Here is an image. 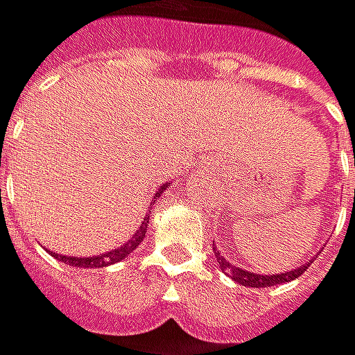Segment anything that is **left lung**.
Returning a JSON list of instances; mask_svg holds the SVG:
<instances>
[{"mask_svg": "<svg viewBox=\"0 0 355 355\" xmlns=\"http://www.w3.org/2000/svg\"><path fill=\"white\" fill-rule=\"evenodd\" d=\"M214 256H216V262L220 264L223 272H227L233 281H237L239 285L243 287H256V289H262V287H272V285H281V283H289L297 277H302L306 270H308V264H304L302 268L297 270H291V272H283V275H268V277H262V275H254V272H248V270H241L237 266H233L229 260H225V256L214 248Z\"/></svg>", "mask_w": 355, "mask_h": 355, "instance_id": "8db88e82", "label": "left lung"}]
</instances>
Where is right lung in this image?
I'll return each instance as SVG.
<instances>
[{
  "label": "right lung",
  "mask_w": 355,
  "mask_h": 355,
  "mask_svg": "<svg viewBox=\"0 0 355 355\" xmlns=\"http://www.w3.org/2000/svg\"><path fill=\"white\" fill-rule=\"evenodd\" d=\"M166 189V185L155 193V198L162 193ZM149 216H145V220H143V225L139 227V231L132 235V239L128 241V243H124L120 250H114V252H107V254H101V256H93V258H68V256H60V254H55V258L58 260H62V262H66V264H70V266H76V268H101V266H110V264H116V262H120V260H124L132 250H137V245L143 241V237H145V233H147V220Z\"/></svg>",
  "instance_id": "add662e5"
}]
</instances>
